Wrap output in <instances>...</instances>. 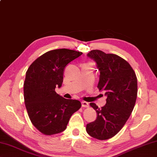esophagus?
<instances>
[{"label":"esophagus","instance_id":"obj_1","mask_svg":"<svg viewBox=\"0 0 157 157\" xmlns=\"http://www.w3.org/2000/svg\"><path fill=\"white\" fill-rule=\"evenodd\" d=\"M82 106L83 107V108H88L89 107V103L88 102H86V101H82Z\"/></svg>","mask_w":157,"mask_h":157}]
</instances>
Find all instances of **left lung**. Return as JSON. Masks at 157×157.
Masks as SVG:
<instances>
[{
    "instance_id": "obj_1",
    "label": "left lung",
    "mask_w": 157,
    "mask_h": 157,
    "mask_svg": "<svg viewBox=\"0 0 157 157\" xmlns=\"http://www.w3.org/2000/svg\"><path fill=\"white\" fill-rule=\"evenodd\" d=\"M86 56L96 62L100 71L98 88L105 92L107 99L101 108L90 103L97 118L87 124L86 130L94 138L107 140L121 130L132 113L138 93L137 78L130 64L116 54L94 49Z\"/></svg>"
}]
</instances>
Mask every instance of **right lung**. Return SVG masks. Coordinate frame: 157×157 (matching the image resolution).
Wrapping results in <instances>:
<instances>
[{"instance_id": "obj_1", "label": "right lung", "mask_w": 157, "mask_h": 157, "mask_svg": "<svg viewBox=\"0 0 157 157\" xmlns=\"http://www.w3.org/2000/svg\"><path fill=\"white\" fill-rule=\"evenodd\" d=\"M82 53L68 49H54L38 57L29 66L24 84V102L32 124L45 135L59 133L81 108L80 101L56 93L63 82L68 64Z\"/></svg>"}]
</instances>
